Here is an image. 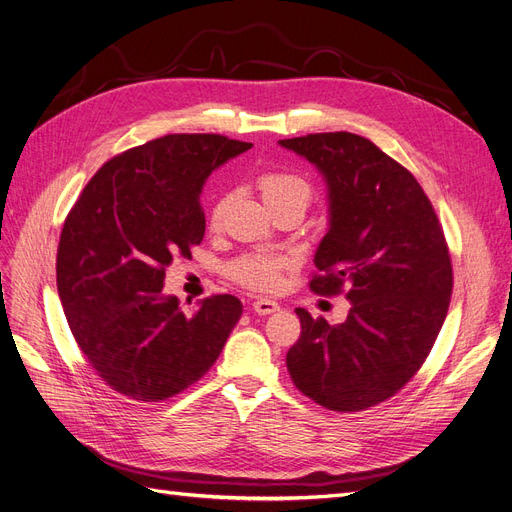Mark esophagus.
Listing matches in <instances>:
<instances>
[{
    "label": "esophagus",
    "mask_w": 512,
    "mask_h": 512,
    "mask_svg": "<svg viewBox=\"0 0 512 512\" xmlns=\"http://www.w3.org/2000/svg\"><path fill=\"white\" fill-rule=\"evenodd\" d=\"M253 310L257 312V314H272V312H278L280 310V306L276 304V301H272V299H257V301H253Z\"/></svg>",
    "instance_id": "34e87169"
}]
</instances>
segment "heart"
Instances as JSON below:
<instances>
[{"instance_id": "heart-1", "label": "heart", "mask_w": 512, "mask_h": 512, "mask_svg": "<svg viewBox=\"0 0 512 512\" xmlns=\"http://www.w3.org/2000/svg\"><path fill=\"white\" fill-rule=\"evenodd\" d=\"M255 183H257L259 194L263 196V200H266V204L272 208V211L285 204H297L306 211V206L312 200L310 181L289 168L261 170ZM227 202H230V194L227 192H219L213 198L211 208H208V225H211L213 230L221 225ZM289 263H291V257L285 253L251 251L227 263L225 274L244 289L270 293L280 287L282 270H285Z\"/></svg>"}]
</instances>
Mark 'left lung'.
Returning <instances> with one entry per match:
<instances>
[{
    "mask_svg": "<svg viewBox=\"0 0 512 512\" xmlns=\"http://www.w3.org/2000/svg\"><path fill=\"white\" fill-rule=\"evenodd\" d=\"M329 185L331 227L310 278L316 295L350 299L342 325L297 308L287 352L295 388L352 413L388 401L420 371L449 310L453 272L443 225L409 170L365 137L316 132L282 139Z\"/></svg>",
    "mask_w": 512,
    "mask_h": 512,
    "instance_id": "obj_1",
    "label": "left lung"
}]
</instances>
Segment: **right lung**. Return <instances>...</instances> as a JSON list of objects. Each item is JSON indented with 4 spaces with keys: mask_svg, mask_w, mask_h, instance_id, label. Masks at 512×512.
Segmentation results:
<instances>
[{
    "mask_svg": "<svg viewBox=\"0 0 512 512\" xmlns=\"http://www.w3.org/2000/svg\"><path fill=\"white\" fill-rule=\"evenodd\" d=\"M251 147L211 132L164 135L105 162L69 211L56 251L67 325L101 380L132 401L160 403L215 365L240 320L234 295L194 310L164 297L175 257L204 238L200 189Z\"/></svg>",
    "mask_w": 512,
    "mask_h": 512,
    "instance_id": "1",
    "label": "right lung"
}]
</instances>
